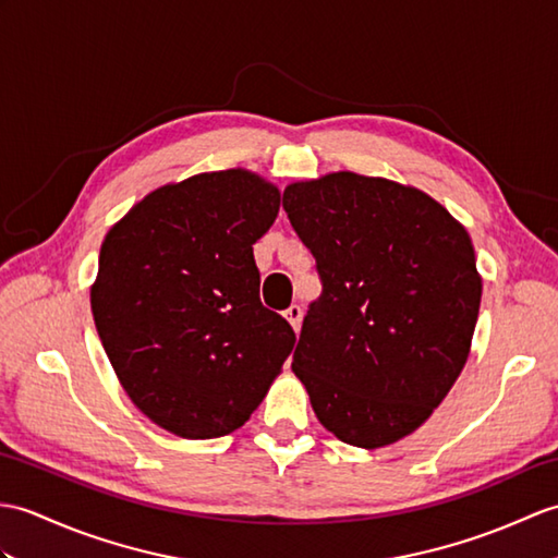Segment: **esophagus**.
Wrapping results in <instances>:
<instances>
[{
    "label": "esophagus",
    "mask_w": 558,
    "mask_h": 558,
    "mask_svg": "<svg viewBox=\"0 0 558 558\" xmlns=\"http://www.w3.org/2000/svg\"><path fill=\"white\" fill-rule=\"evenodd\" d=\"M302 316H304V311H302V306H300V304H292L288 311H284V318L290 320V326H292L294 330H300V326H302Z\"/></svg>",
    "instance_id": "34e87169"
}]
</instances>
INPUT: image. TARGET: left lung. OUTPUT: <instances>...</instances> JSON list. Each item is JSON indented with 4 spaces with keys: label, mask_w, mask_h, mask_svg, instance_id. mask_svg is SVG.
<instances>
[{
    "label": "left lung",
    "mask_w": 558,
    "mask_h": 558,
    "mask_svg": "<svg viewBox=\"0 0 558 558\" xmlns=\"http://www.w3.org/2000/svg\"><path fill=\"white\" fill-rule=\"evenodd\" d=\"M282 209L323 284L292 371L335 437L392 445L469 359L483 294L469 232L421 190L349 171L290 185Z\"/></svg>",
    "instance_id": "obj_1"
}]
</instances>
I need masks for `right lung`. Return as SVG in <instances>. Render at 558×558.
Listing matches in <instances>:
<instances>
[{"mask_svg":"<svg viewBox=\"0 0 558 558\" xmlns=\"http://www.w3.org/2000/svg\"><path fill=\"white\" fill-rule=\"evenodd\" d=\"M278 209L274 185L232 168L154 190L104 238L89 294L99 340L163 430H238L290 356L294 330L258 300L252 250Z\"/></svg>","mask_w":558,"mask_h":558,"instance_id":"obj_1","label":"right lung"}]
</instances>
